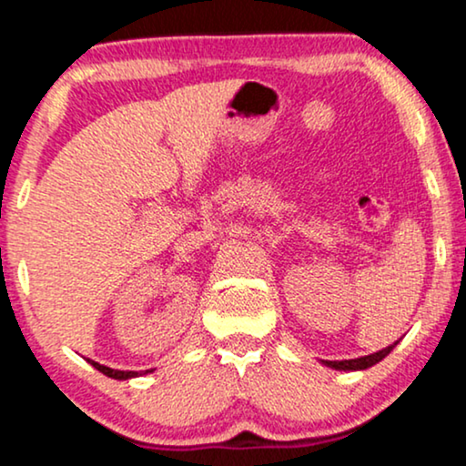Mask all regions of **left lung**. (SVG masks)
Here are the masks:
<instances>
[{
    "label": "left lung",
    "mask_w": 466,
    "mask_h": 466,
    "mask_svg": "<svg viewBox=\"0 0 466 466\" xmlns=\"http://www.w3.org/2000/svg\"><path fill=\"white\" fill-rule=\"evenodd\" d=\"M400 339L395 343H391V346L378 350V352L373 354H367V356H360V359H350V360H321V365L330 367V370H337V371H360V370H370V367H373L376 363H380V360L387 356L391 350L398 346Z\"/></svg>",
    "instance_id": "8db88e82"
}]
</instances>
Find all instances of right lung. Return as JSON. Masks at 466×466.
Returning a JSON list of instances; mask_svg holds the SVG:
<instances>
[{"label":"right lung","instance_id":"add662e5","mask_svg":"<svg viewBox=\"0 0 466 466\" xmlns=\"http://www.w3.org/2000/svg\"><path fill=\"white\" fill-rule=\"evenodd\" d=\"M88 363L95 367V370H99L101 373H106L107 378H114V380H131V378H137V376H147V373H151L153 370H147V371H120V370H112V367H106L101 363H96V360H90Z\"/></svg>","mask_w":466,"mask_h":466}]
</instances>
